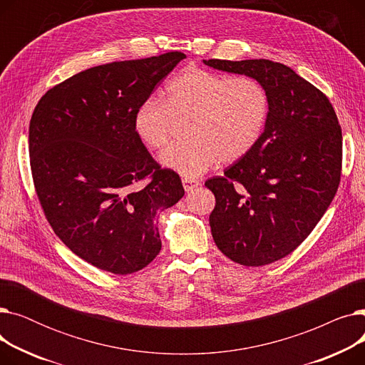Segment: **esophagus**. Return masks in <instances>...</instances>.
Masks as SVG:
<instances>
[{
    "mask_svg": "<svg viewBox=\"0 0 365 365\" xmlns=\"http://www.w3.org/2000/svg\"><path fill=\"white\" fill-rule=\"evenodd\" d=\"M182 183H183V187L186 192H190V190H194L198 185H200V180H195V179H182Z\"/></svg>",
    "mask_w": 365,
    "mask_h": 365,
    "instance_id": "obj_1",
    "label": "esophagus"
}]
</instances>
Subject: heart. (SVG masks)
I'll list each match as a JSON object with an SVG mask.
<instances>
[{
	"mask_svg": "<svg viewBox=\"0 0 365 365\" xmlns=\"http://www.w3.org/2000/svg\"><path fill=\"white\" fill-rule=\"evenodd\" d=\"M271 110L266 87L253 76H227L187 66L165 88V99L148 98L134 113L133 127L150 149L165 148L185 123L189 140L170 146L161 164L195 179L219 161L234 163L260 140Z\"/></svg>",
	"mask_w": 365,
	"mask_h": 365,
	"instance_id": "b5f03b06",
	"label": "heart"
}]
</instances>
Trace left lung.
I'll return each instance as SVG.
<instances>
[{"instance_id": "1", "label": "left lung", "mask_w": 365, "mask_h": 365, "mask_svg": "<svg viewBox=\"0 0 365 365\" xmlns=\"http://www.w3.org/2000/svg\"><path fill=\"white\" fill-rule=\"evenodd\" d=\"M259 80L271 110L257 145L205 182L216 198L210 227L219 250L244 266L277 262L308 238L331 204L341 175V128L321 90L266 59L204 61Z\"/></svg>"}]
</instances>
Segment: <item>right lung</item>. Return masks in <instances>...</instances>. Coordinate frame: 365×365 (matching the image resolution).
<instances>
[{"mask_svg":"<svg viewBox=\"0 0 365 365\" xmlns=\"http://www.w3.org/2000/svg\"><path fill=\"white\" fill-rule=\"evenodd\" d=\"M180 51L112 62L50 88L29 123L34 186L54 234L83 260L127 275L161 250L155 215L185 189L133 127L139 105L185 59ZM148 180L140 190L133 187Z\"/></svg>","mask_w":365,"mask_h":365,"instance_id":"obj_1","label":"right lung"}]
</instances>
